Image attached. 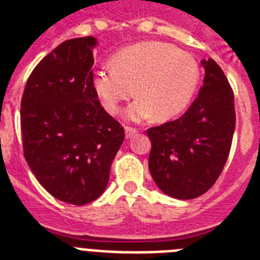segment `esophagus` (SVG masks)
<instances>
[{"label":"esophagus","mask_w":260,"mask_h":260,"mask_svg":"<svg viewBox=\"0 0 260 260\" xmlns=\"http://www.w3.org/2000/svg\"><path fill=\"white\" fill-rule=\"evenodd\" d=\"M125 133H126V138H132L133 135L137 134L138 128L130 127V126H126V127H125Z\"/></svg>","instance_id":"esophagus-1"}]
</instances>
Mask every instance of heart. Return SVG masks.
<instances>
[{"mask_svg":"<svg viewBox=\"0 0 260 260\" xmlns=\"http://www.w3.org/2000/svg\"><path fill=\"white\" fill-rule=\"evenodd\" d=\"M201 79L198 62L189 53L160 41L130 45L113 57V66L103 65L93 74V88L110 114L135 93L126 110L130 121L139 122L155 114L169 119L191 102Z\"/></svg>","mask_w":260,"mask_h":260,"instance_id":"heart-1","label":"heart"}]
</instances>
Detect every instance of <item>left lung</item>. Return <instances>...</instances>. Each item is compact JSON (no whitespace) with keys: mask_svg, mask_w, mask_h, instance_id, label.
Masks as SVG:
<instances>
[{"mask_svg":"<svg viewBox=\"0 0 260 260\" xmlns=\"http://www.w3.org/2000/svg\"><path fill=\"white\" fill-rule=\"evenodd\" d=\"M203 86L180 118L150 127L148 168L158 189L177 199L208 191L221 174L236 127L234 93L212 58L202 61Z\"/></svg>","mask_w":260,"mask_h":260,"instance_id":"1","label":"left lung"}]
</instances>
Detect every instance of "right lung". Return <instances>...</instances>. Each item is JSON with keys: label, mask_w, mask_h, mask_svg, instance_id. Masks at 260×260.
<instances>
[{"label": "right lung", "mask_w": 260, "mask_h": 260, "mask_svg": "<svg viewBox=\"0 0 260 260\" xmlns=\"http://www.w3.org/2000/svg\"><path fill=\"white\" fill-rule=\"evenodd\" d=\"M96 39L63 41L32 70L20 102L23 153L40 185L58 201L98 199L125 139L93 88Z\"/></svg>", "instance_id": "obj_1"}]
</instances>
